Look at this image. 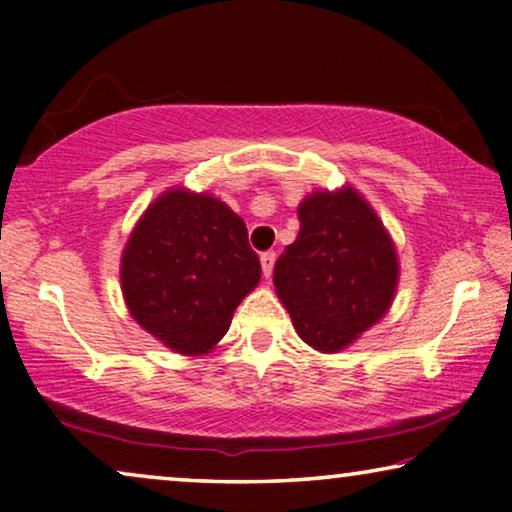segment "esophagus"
<instances>
[{"mask_svg":"<svg viewBox=\"0 0 512 512\" xmlns=\"http://www.w3.org/2000/svg\"><path fill=\"white\" fill-rule=\"evenodd\" d=\"M275 261H277L275 251H263V254H261V268H263L265 277L272 275V270H275Z\"/></svg>","mask_w":512,"mask_h":512,"instance_id":"34e87169","label":"esophagus"}]
</instances>
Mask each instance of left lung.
Returning a JSON list of instances; mask_svg holds the SVG:
<instances>
[{
    "mask_svg": "<svg viewBox=\"0 0 512 512\" xmlns=\"http://www.w3.org/2000/svg\"><path fill=\"white\" fill-rule=\"evenodd\" d=\"M272 282L293 326L319 352H340L389 310L398 282L391 237L352 188L314 193Z\"/></svg>",
    "mask_w": 512,
    "mask_h": 512,
    "instance_id": "8db88e82",
    "label": "left lung"
}]
</instances>
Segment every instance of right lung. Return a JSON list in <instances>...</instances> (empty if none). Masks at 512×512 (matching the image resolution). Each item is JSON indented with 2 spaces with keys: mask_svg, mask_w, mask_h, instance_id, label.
I'll use <instances>...</instances> for the list:
<instances>
[{
  "mask_svg": "<svg viewBox=\"0 0 512 512\" xmlns=\"http://www.w3.org/2000/svg\"><path fill=\"white\" fill-rule=\"evenodd\" d=\"M258 279L261 261L240 216L181 188L146 209L123 251L130 314L181 354L212 349Z\"/></svg>",
  "mask_w": 512,
  "mask_h": 512,
  "instance_id": "1",
  "label": "right lung"
}]
</instances>
